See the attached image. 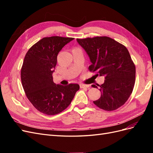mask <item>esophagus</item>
<instances>
[{"instance_id": "esophagus-1", "label": "esophagus", "mask_w": 153, "mask_h": 153, "mask_svg": "<svg viewBox=\"0 0 153 153\" xmlns=\"http://www.w3.org/2000/svg\"><path fill=\"white\" fill-rule=\"evenodd\" d=\"M80 88H89V85H85V84H80Z\"/></svg>"}]
</instances>
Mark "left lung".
I'll return each instance as SVG.
<instances>
[{"label": "left lung", "mask_w": 153, "mask_h": 153, "mask_svg": "<svg viewBox=\"0 0 153 153\" xmlns=\"http://www.w3.org/2000/svg\"><path fill=\"white\" fill-rule=\"evenodd\" d=\"M76 41L90 59L89 70L95 73L96 77H105L103 84L98 85L100 98L93 103L106 111L117 109L130 96L135 82V66L128 49L106 36Z\"/></svg>", "instance_id": "obj_1"}]
</instances>
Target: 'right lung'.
I'll return each instance as SVG.
<instances>
[{"label":"right lung","mask_w":153,"mask_h":153,"mask_svg":"<svg viewBox=\"0 0 153 153\" xmlns=\"http://www.w3.org/2000/svg\"><path fill=\"white\" fill-rule=\"evenodd\" d=\"M73 39L47 37L34 44L25 55L21 70L22 86L30 103L43 114L55 115L62 112L80 89L77 84L64 86L53 81L57 55Z\"/></svg>","instance_id":"obj_1"}]
</instances>
